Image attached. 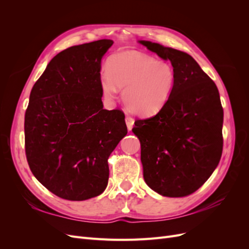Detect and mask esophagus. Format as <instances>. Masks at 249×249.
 I'll return each mask as SVG.
<instances>
[{"label":"esophagus","instance_id":"34e87169","mask_svg":"<svg viewBox=\"0 0 249 249\" xmlns=\"http://www.w3.org/2000/svg\"><path fill=\"white\" fill-rule=\"evenodd\" d=\"M125 124H126V126H127V130L131 131L133 125H134V119L131 116L126 115L125 116Z\"/></svg>","mask_w":249,"mask_h":249}]
</instances>
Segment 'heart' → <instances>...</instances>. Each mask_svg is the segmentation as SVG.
I'll return each instance as SVG.
<instances>
[{
    "instance_id": "b5f03b06",
    "label": "heart",
    "mask_w": 249,
    "mask_h": 249,
    "mask_svg": "<svg viewBox=\"0 0 249 249\" xmlns=\"http://www.w3.org/2000/svg\"><path fill=\"white\" fill-rule=\"evenodd\" d=\"M177 73L168 62L126 51L112 56L107 71L102 72L100 86L107 100L115 99L117 88H124L122 99L135 114L152 115L166 106L175 91Z\"/></svg>"
}]
</instances>
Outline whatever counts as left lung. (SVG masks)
I'll return each instance as SVG.
<instances>
[{
    "label": "left lung",
    "mask_w": 249,
    "mask_h": 249,
    "mask_svg": "<svg viewBox=\"0 0 249 249\" xmlns=\"http://www.w3.org/2000/svg\"><path fill=\"white\" fill-rule=\"evenodd\" d=\"M177 73L171 99L158 114L137 119L143 178L162 196L183 197L200 188L220 161L223 109L215 83L185 52L139 40Z\"/></svg>",
    "instance_id": "8db88e82"
}]
</instances>
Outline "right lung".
Masks as SVG:
<instances>
[{"label":"right lung","mask_w":249,"mask_h":249,"mask_svg":"<svg viewBox=\"0 0 249 249\" xmlns=\"http://www.w3.org/2000/svg\"><path fill=\"white\" fill-rule=\"evenodd\" d=\"M113 40L60 52L30 93L25 147L34 177L57 196L85 200L108 185V159L127 133L120 110L104 109L102 58Z\"/></svg>","instance_id":"add662e5"}]
</instances>
